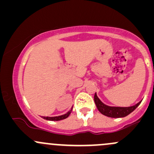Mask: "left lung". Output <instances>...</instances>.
I'll return each mask as SVG.
<instances>
[{"instance_id": "1", "label": "left lung", "mask_w": 154, "mask_h": 154, "mask_svg": "<svg viewBox=\"0 0 154 154\" xmlns=\"http://www.w3.org/2000/svg\"><path fill=\"white\" fill-rule=\"evenodd\" d=\"M94 100H95V105H96L97 109L102 115L105 116L114 117V118H118V117H124L131 113L135 109L140 105L141 101L135 104L134 106L128 107H119V106H109L106 104H104L98 97L97 96V94L95 92V96H94Z\"/></svg>"}]
</instances>
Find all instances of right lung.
Here are the masks:
<instances>
[{
	"label": "right lung",
	"mask_w": 154,
	"mask_h": 154,
	"mask_svg": "<svg viewBox=\"0 0 154 154\" xmlns=\"http://www.w3.org/2000/svg\"><path fill=\"white\" fill-rule=\"evenodd\" d=\"M72 108H71V109L68 112H67V113L64 114V115H60V116H57V117H42V118L45 119V120H53V121H58V120H63V119L67 118V117L70 115L71 112H72Z\"/></svg>",
	"instance_id": "obj_1"
}]
</instances>
